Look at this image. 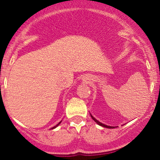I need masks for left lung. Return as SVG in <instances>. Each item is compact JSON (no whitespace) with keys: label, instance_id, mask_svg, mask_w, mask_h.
Returning <instances> with one entry per match:
<instances>
[{"label":"left lung","instance_id":"8db88e82","mask_svg":"<svg viewBox=\"0 0 160 160\" xmlns=\"http://www.w3.org/2000/svg\"><path fill=\"white\" fill-rule=\"evenodd\" d=\"M91 117H92V120L95 121V122H96L97 124H98L99 126H103V127H105V128H114L113 127V126H106V125H104V124H103V123H102V122H99V121H98L96 120V119H95L94 117H92V116L91 115Z\"/></svg>","mask_w":160,"mask_h":160}]
</instances>
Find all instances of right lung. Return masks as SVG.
<instances>
[{
    "label": "right lung",
    "mask_w": 160,
    "mask_h": 160,
    "mask_svg": "<svg viewBox=\"0 0 160 160\" xmlns=\"http://www.w3.org/2000/svg\"><path fill=\"white\" fill-rule=\"evenodd\" d=\"M60 122H59V123H58V124H57V125H56V126H54V127H52V128H56V126H58V125H59V124H60Z\"/></svg>",
    "instance_id": "1"
}]
</instances>
